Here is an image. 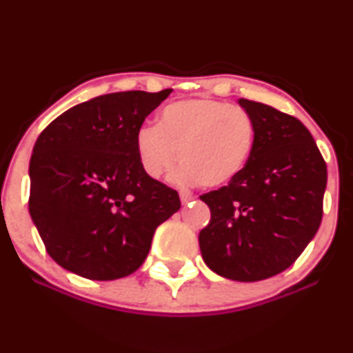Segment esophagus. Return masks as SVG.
I'll return each mask as SVG.
<instances>
[{
    "label": "esophagus",
    "mask_w": 353,
    "mask_h": 353,
    "mask_svg": "<svg viewBox=\"0 0 353 353\" xmlns=\"http://www.w3.org/2000/svg\"><path fill=\"white\" fill-rule=\"evenodd\" d=\"M181 202H182V204H189V202L190 201H194V197L192 196H190V194H185V192H181Z\"/></svg>",
    "instance_id": "obj_1"
}]
</instances>
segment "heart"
<instances>
[{
  "label": "heart",
  "instance_id": "heart-1",
  "mask_svg": "<svg viewBox=\"0 0 353 353\" xmlns=\"http://www.w3.org/2000/svg\"><path fill=\"white\" fill-rule=\"evenodd\" d=\"M255 143V124L244 108L216 99H182L157 114V124L136 132L143 171L159 179L182 164L181 179L201 188H222L244 171Z\"/></svg>",
  "mask_w": 353,
  "mask_h": 353
}]
</instances>
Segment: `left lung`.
Instances as JSON below:
<instances>
[{
	"mask_svg": "<svg viewBox=\"0 0 353 353\" xmlns=\"http://www.w3.org/2000/svg\"><path fill=\"white\" fill-rule=\"evenodd\" d=\"M255 124L254 151L229 185L201 196L210 222L204 262L230 281L257 282L289 269L317 234L327 165L297 117L241 98Z\"/></svg>",
	"mask_w": 353,
	"mask_h": 353,
	"instance_id": "obj_1",
	"label": "left lung"
}]
</instances>
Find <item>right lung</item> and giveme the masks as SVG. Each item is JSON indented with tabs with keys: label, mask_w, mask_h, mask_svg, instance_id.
I'll return each mask as SVG.
<instances>
[{
	"label": "right lung",
	"mask_w": 353,
	"mask_h": 353,
	"mask_svg": "<svg viewBox=\"0 0 353 353\" xmlns=\"http://www.w3.org/2000/svg\"><path fill=\"white\" fill-rule=\"evenodd\" d=\"M171 94L111 92L72 106L39 134L30 161V214L48 254L91 281L136 272L179 194L143 171L134 139Z\"/></svg>",
	"instance_id": "add662e5"
}]
</instances>
